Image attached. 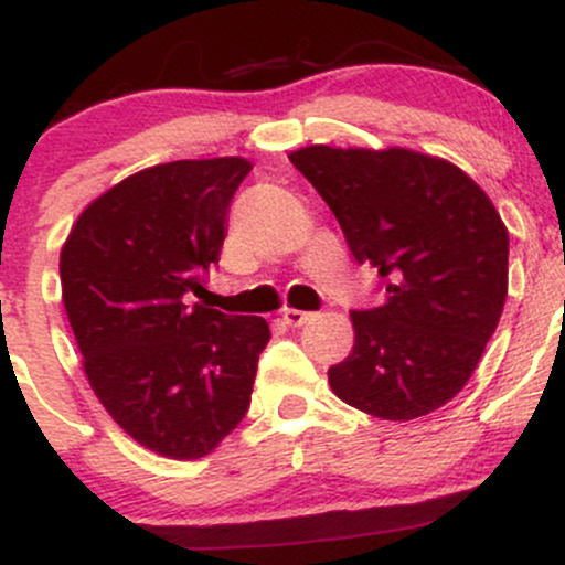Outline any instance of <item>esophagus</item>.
Instances as JSON below:
<instances>
[{"instance_id":"obj_1","label":"esophagus","mask_w":565,"mask_h":565,"mask_svg":"<svg viewBox=\"0 0 565 565\" xmlns=\"http://www.w3.org/2000/svg\"><path fill=\"white\" fill-rule=\"evenodd\" d=\"M308 319L310 313H305V310H295V308L284 310V323H287V327H302Z\"/></svg>"}]
</instances>
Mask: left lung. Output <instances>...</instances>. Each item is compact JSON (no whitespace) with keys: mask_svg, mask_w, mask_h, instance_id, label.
<instances>
[{"mask_svg":"<svg viewBox=\"0 0 565 565\" xmlns=\"http://www.w3.org/2000/svg\"><path fill=\"white\" fill-rule=\"evenodd\" d=\"M291 164L334 212L385 300L353 310L355 342L329 385L380 419L425 417L468 385L508 297L510 238L476 180L408 148L305 146Z\"/></svg>","mask_w":565,"mask_h":565,"instance_id":"8db88e82","label":"left lung"}]
</instances>
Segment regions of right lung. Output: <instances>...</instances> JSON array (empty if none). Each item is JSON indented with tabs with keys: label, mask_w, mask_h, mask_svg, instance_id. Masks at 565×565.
I'll use <instances>...</instances> for the list:
<instances>
[{
	"label": "right lung",
	"mask_w": 565,
	"mask_h": 565,
	"mask_svg": "<svg viewBox=\"0 0 565 565\" xmlns=\"http://www.w3.org/2000/svg\"><path fill=\"white\" fill-rule=\"evenodd\" d=\"M249 170L223 157L129 174L76 217L61 249L63 305L89 387L161 457H206L249 408L268 321L193 302Z\"/></svg>",
	"instance_id": "1"
}]
</instances>
